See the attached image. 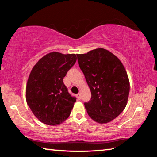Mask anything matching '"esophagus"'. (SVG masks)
<instances>
[{
    "label": "esophagus",
    "instance_id": "obj_1",
    "mask_svg": "<svg viewBox=\"0 0 157 157\" xmlns=\"http://www.w3.org/2000/svg\"><path fill=\"white\" fill-rule=\"evenodd\" d=\"M76 96H77V98H78V100H80L81 99V94H76Z\"/></svg>",
    "mask_w": 157,
    "mask_h": 157
}]
</instances>
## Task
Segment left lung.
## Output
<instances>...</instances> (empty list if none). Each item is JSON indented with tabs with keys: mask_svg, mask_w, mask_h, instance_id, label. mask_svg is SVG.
<instances>
[{
	"mask_svg": "<svg viewBox=\"0 0 157 157\" xmlns=\"http://www.w3.org/2000/svg\"><path fill=\"white\" fill-rule=\"evenodd\" d=\"M77 56L91 91L90 101L84 103L88 115L99 123L110 122L128 102L129 82L124 66L115 55L101 48Z\"/></svg>",
	"mask_w": 157,
	"mask_h": 157,
	"instance_id": "obj_1",
	"label": "left lung"
}]
</instances>
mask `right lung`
I'll return each mask as SVG.
<instances>
[{
  "instance_id": "add662e5",
  "label": "right lung",
  "mask_w": 157,
  "mask_h": 157,
  "mask_svg": "<svg viewBox=\"0 0 157 157\" xmlns=\"http://www.w3.org/2000/svg\"><path fill=\"white\" fill-rule=\"evenodd\" d=\"M75 54L50 52L39 60L29 75L25 96L28 105L40 121L58 125L69 117L76 101L63 83L76 62Z\"/></svg>"
}]
</instances>
